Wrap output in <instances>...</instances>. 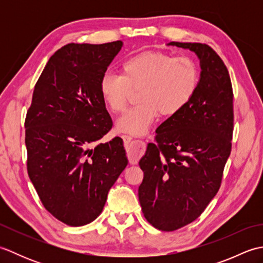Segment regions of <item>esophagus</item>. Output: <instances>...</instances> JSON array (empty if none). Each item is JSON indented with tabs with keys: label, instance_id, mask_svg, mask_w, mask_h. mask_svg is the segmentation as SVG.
Segmentation results:
<instances>
[{
	"label": "esophagus",
	"instance_id": "1",
	"mask_svg": "<svg viewBox=\"0 0 263 263\" xmlns=\"http://www.w3.org/2000/svg\"><path fill=\"white\" fill-rule=\"evenodd\" d=\"M123 140H124L125 143V148L128 155V158L131 160H136L139 156L142 153V148H143V140L141 139H137L135 137L131 136H123Z\"/></svg>",
	"mask_w": 263,
	"mask_h": 263
}]
</instances>
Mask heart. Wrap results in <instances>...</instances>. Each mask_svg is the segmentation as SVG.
<instances>
[{"instance_id": "1", "label": "heart", "mask_w": 263, "mask_h": 263, "mask_svg": "<svg viewBox=\"0 0 263 263\" xmlns=\"http://www.w3.org/2000/svg\"><path fill=\"white\" fill-rule=\"evenodd\" d=\"M200 71L190 57H174L160 52H143L126 59L121 76L106 72L99 83L100 93L114 113L125 109L132 91L140 103L123 114L117 131L139 136L146 132L156 117L180 113L197 92Z\"/></svg>"}]
</instances>
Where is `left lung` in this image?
<instances>
[{
    "label": "left lung",
    "instance_id": "1",
    "mask_svg": "<svg viewBox=\"0 0 263 263\" xmlns=\"http://www.w3.org/2000/svg\"><path fill=\"white\" fill-rule=\"evenodd\" d=\"M200 60L197 92L184 109L156 130L139 161L138 190L143 216L155 228L176 231L202 214L220 187L232 150L233 88L226 65L201 43L171 42Z\"/></svg>",
    "mask_w": 263,
    "mask_h": 263
}]
</instances>
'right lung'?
Masks as SVG:
<instances>
[{
	"mask_svg": "<svg viewBox=\"0 0 263 263\" xmlns=\"http://www.w3.org/2000/svg\"><path fill=\"white\" fill-rule=\"evenodd\" d=\"M122 46L116 41L60 48L36 82L27 111L28 175L46 210L69 226L96 219L127 165L120 137L90 147L113 125L99 83Z\"/></svg>",
	"mask_w": 263,
	"mask_h": 263,
	"instance_id": "obj_1",
	"label": "right lung"
}]
</instances>
